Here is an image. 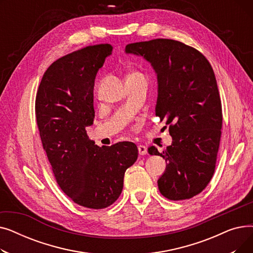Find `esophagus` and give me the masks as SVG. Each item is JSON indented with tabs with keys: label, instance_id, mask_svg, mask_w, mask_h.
Wrapping results in <instances>:
<instances>
[{
	"label": "esophagus",
	"instance_id": "esophagus-1",
	"mask_svg": "<svg viewBox=\"0 0 253 253\" xmlns=\"http://www.w3.org/2000/svg\"><path fill=\"white\" fill-rule=\"evenodd\" d=\"M137 149H138V153H139V155H145L148 153V150H147V148L144 147V145H138L137 147Z\"/></svg>",
	"mask_w": 253,
	"mask_h": 253
}]
</instances>
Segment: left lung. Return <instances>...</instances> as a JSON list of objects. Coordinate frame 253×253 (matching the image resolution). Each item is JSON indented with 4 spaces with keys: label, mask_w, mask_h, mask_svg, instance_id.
<instances>
[{
    "label": "left lung",
    "mask_w": 253,
    "mask_h": 253,
    "mask_svg": "<svg viewBox=\"0 0 253 253\" xmlns=\"http://www.w3.org/2000/svg\"><path fill=\"white\" fill-rule=\"evenodd\" d=\"M125 51L151 62L158 79L156 116L172 136L163 153L149 150L168 163L159 191L172 201L191 199L213 176L219 148L222 111L213 70L201 52L175 40L131 43Z\"/></svg>",
    "instance_id": "left-lung-1"
}]
</instances>
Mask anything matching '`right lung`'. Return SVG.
Instances as JSON below:
<instances>
[{
	"label": "right lung",
	"instance_id": "right-lung-1",
	"mask_svg": "<svg viewBox=\"0 0 253 253\" xmlns=\"http://www.w3.org/2000/svg\"><path fill=\"white\" fill-rule=\"evenodd\" d=\"M110 44L87 46L53 62L36 96L37 124L43 149L62 192L80 206H111L123 190L124 174L138 157L137 147L121 141L97 147L86 127L94 120L93 89Z\"/></svg>",
	"mask_w": 253,
	"mask_h": 253
}]
</instances>
